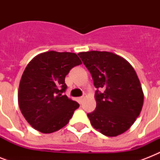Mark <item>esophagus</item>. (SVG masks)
Returning a JSON list of instances; mask_svg holds the SVG:
<instances>
[{"label": "esophagus", "mask_w": 160, "mask_h": 160, "mask_svg": "<svg viewBox=\"0 0 160 160\" xmlns=\"http://www.w3.org/2000/svg\"><path fill=\"white\" fill-rule=\"evenodd\" d=\"M85 97H86V94H84V95H83L80 98V99H79V100H80V103H82V101L84 100V99H85Z\"/></svg>", "instance_id": "obj_1"}]
</instances>
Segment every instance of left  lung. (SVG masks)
Masks as SVG:
<instances>
[{"label":"left lung","instance_id":"obj_1","mask_svg":"<svg viewBox=\"0 0 160 160\" xmlns=\"http://www.w3.org/2000/svg\"><path fill=\"white\" fill-rule=\"evenodd\" d=\"M78 55L90 71L97 89L96 108L87 114L90 124L106 136L123 134L134 124L144 103V94L135 70L124 58L111 52L92 51Z\"/></svg>","mask_w":160,"mask_h":160}]
</instances>
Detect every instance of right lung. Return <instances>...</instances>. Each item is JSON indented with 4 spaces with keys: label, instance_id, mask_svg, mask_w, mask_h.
Masks as SVG:
<instances>
[{
    "label": "right lung",
    "instance_id": "add662e5",
    "mask_svg": "<svg viewBox=\"0 0 160 160\" xmlns=\"http://www.w3.org/2000/svg\"><path fill=\"white\" fill-rule=\"evenodd\" d=\"M80 64L76 54L51 51L40 54L27 65L20 82L18 103L34 129L50 134L68 124L80 105L64 95L65 78Z\"/></svg>",
    "mask_w": 160,
    "mask_h": 160
}]
</instances>
